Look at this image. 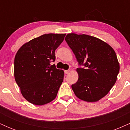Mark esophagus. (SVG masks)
<instances>
[{
  "label": "esophagus",
  "mask_w": 130,
  "mask_h": 130,
  "mask_svg": "<svg viewBox=\"0 0 130 130\" xmlns=\"http://www.w3.org/2000/svg\"><path fill=\"white\" fill-rule=\"evenodd\" d=\"M70 72V70H65V74H69Z\"/></svg>",
  "instance_id": "1"
}]
</instances>
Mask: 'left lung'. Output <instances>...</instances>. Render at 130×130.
I'll list each match as a JSON object with an SVG mask.
<instances>
[{
  "label": "left lung",
  "mask_w": 130,
  "mask_h": 130,
  "mask_svg": "<svg viewBox=\"0 0 130 130\" xmlns=\"http://www.w3.org/2000/svg\"><path fill=\"white\" fill-rule=\"evenodd\" d=\"M79 65L78 80L71 88L77 98L95 102L108 93L120 70L114 50L108 43L90 35L68 34L65 38Z\"/></svg>",
  "instance_id": "obj_1"
}]
</instances>
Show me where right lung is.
Segmentation results:
<instances>
[{
	"label": "right lung",
	"instance_id": "right-lung-1",
	"mask_svg": "<svg viewBox=\"0 0 130 130\" xmlns=\"http://www.w3.org/2000/svg\"><path fill=\"white\" fill-rule=\"evenodd\" d=\"M65 34H48L34 38L19 48L14 58V79L22 96L35 105H43L56 98L63 80V70L51 62Z\"/></svg>",
	"mask_w": 130,
	"mask_h": 130
}]
</instances>
